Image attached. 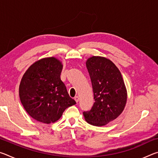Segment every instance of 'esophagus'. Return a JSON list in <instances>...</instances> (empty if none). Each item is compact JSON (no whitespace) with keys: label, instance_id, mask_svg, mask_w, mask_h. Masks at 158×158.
Segmentation results:
<instances>
[{"label":"esophagus","instance_id":"esophagus-1","mask_svg":"<svg viewBox=\"0 0 158 158\" xmlns=\"http://www.w3.org/2000/svg\"><path fill=\"white\" fill-rule=\"evenodd\" d=\"M74 100H75V101L77 102H78L79 100V96H75V97H74Z\"/></svg>","mask_w":158,"mask_h":158}]
</instances>
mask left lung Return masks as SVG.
Segmentation results:
<instances>
[{"label": "left lung", "mask_w": 158, "mask_h": 158, "mask_svg": "<svg viewBox=\"0 0 158 158\" xmlns=\"http://www.w3.org/2000/svg\"><path fill=\"white\" fill-rule=\"evenodd\" d=\"M86 68L91 80L95 102L84 111L85 120L95 126H103L121 114L127 102V90L121 72L107 58L92 56Z\"/></svg>", "instance_id": "8db88e82"}]
</instances>
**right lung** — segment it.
Returning a JSON list of instances; mask_svg holds the SVG:
<instances>
[{"label": "right lung", "mask_w": 158, "mask_h": 158, "mask_svg": "<svg viewBox=\"0 0 158 158\" xmlns=\"http://www.w3.org/2000/svg\"><path fill=\"white\" fill-rule=\"evenodd\" d=\"M62 69V63L56 58H42L29 67L21 79V102L37 121L47 124L57 121L67 108L76 104L60 79Z\"/></svg>", "instance_id": "add662e5"}]
</instances>
